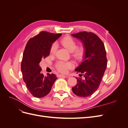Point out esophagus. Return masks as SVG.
<instances>
[{
  "label": "esophagus",
  "mask_w": 128,
  "mask_h": 128,
  "mask_svg": "<svg viewBox=\"0 0 128 128\" xmlns=\"http://www.w3.org/2000/svg\"><path fill=\"white\" fill-rule=\"evenodd\" d=\"M58 76L59 77H66V78H68V77H69L68 76H66V75H61V74H60L58 75Z\"/></svg>",
  "instance_id": "1"
}]
</instances>
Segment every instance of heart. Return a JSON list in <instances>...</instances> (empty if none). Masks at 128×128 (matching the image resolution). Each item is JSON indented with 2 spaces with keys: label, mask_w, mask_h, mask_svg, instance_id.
Returning <instances> with one entry per match:
<instances>
[{
  "label": "heart",
  "mask_w": 128,
  "mask_h": 128,
  "mask_svg": "<svg viewBox=\"0 0 128 128\" xmlns=\"http://www.w3.org/2000/svg\"><path fill=\"white\" fill-rule=\"evenodd\" d=\"M61 44L68 51L72 52V56L77 60L82 59L84 56L85 50L84 46L80 45L77 46L76 41L72 38L69 36L65 37L60 41ZM57 50V45L53 43L50 49V53L53 55L56 53ZM74 67V64L71 61H59L56 64V68L57 70L62 73H66L68 70Z\"/></svg>",
  "instance_id": "1"
}]
</instances>
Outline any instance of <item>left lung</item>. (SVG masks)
Masks as SVG:
<instances>
[{
  "label": "left lung",
  "instance_id": "1",
  "mask_svg": "<svg viewBox=\"0 0 128 128\" xmlns=\"http://www.w3.org/2000/svg\"><path fill=\"white\" fill-rule=\"evenodd\" d=\"M72 35L81 40L86 50L82 62L75 69L85 78L77 77L72 91L77 96L88 97L94 94L101 83L107 67L106 52L102 41L94 33L83 32Z\"/></svg>",
  "mask_w": 128,
  "mask_h": 128
}]
</instances>
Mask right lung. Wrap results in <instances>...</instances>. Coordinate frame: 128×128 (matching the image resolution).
Returning a JSON list of instances; mask_svg holds the SVG:
<instances>
[{
	"mask_svg": "<svg viewBox=\"0 0 128 128\" xmlns=\"http://www.w3.org/2000/svg\"><path fill=\"white\" fill-rule=\"evenodd\" d=\"M61 35L41 32L30 38L26 44L21 62L23 80L28 90L34 96L42 98L48 95L57 79L51 74L44 76L40 66L42 59L49 56L52 44Z\"/></svg>",
	"mask_w": 128,
	"mask_h": 128,
	"instance_id": "obj_1",
	"label": "right lung"
}]
</instances>
